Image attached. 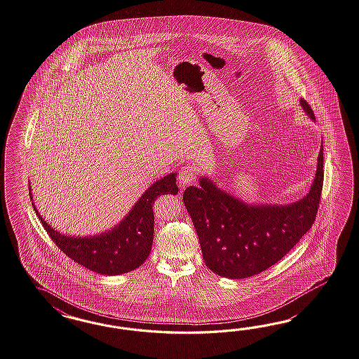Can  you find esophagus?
<instances>
[{"label":"esophagus","mask_w":359,"mask_h":359,"mask_svg":"<svg viewBox=\"0 0 359 359\" xmlns=\"http://www.w3.org/2000/svg\"><path fill=\"white\" fill-rule=\"evenodd\" d=\"M197 172H198L197 167L193 166V165H185L179 171V183L183 184V185L193 183L196 180Z\"/></svg>","instance_id":"34e87169"}]
</instances>
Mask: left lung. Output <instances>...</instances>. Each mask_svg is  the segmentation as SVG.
Segmentation results:
<instances>
[{
    "label": "left lung",
    "mask_w": 359,
    "mask_h": 359,
    "mask_svg": "<svg viewBox=\"0 0 359 359\" xmlns=\"http://www.w3.org/2000/svg\"><path fill=\"white\" fill-rule=\"evenodd\" d=\"M301 105L315 119L313 109L302 98ZM323 179L322 145L310 192L290 205H246L206 177H202L200 187H188L184 205L206 266L219 276L245 279L279 262L314 224Z\"/></svg>",
    "instance_id": "obj_1"
}]
</instances>
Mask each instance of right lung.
<instances>
[{
  "label": "right lung",
  "instance_id": "1",
  "mask_svg": "<svg viewBox=\"0 0 359 359\" xmlns=\"http://www.w3.org/2000/svg\"><path fill=\"white\" fill-rule=\"evenodd\" d=\"M175 182L176 174L159 179L141 196L130 214L116 227L96 236H65L45 222L35 206L34 209L62 253L97 273L119 275L140 267L147 261L154 235L153 205L159 196L177 193Z\"/></svg>",
  "mask_w": 359,
  "mask_h": 359
}]
</instances>
